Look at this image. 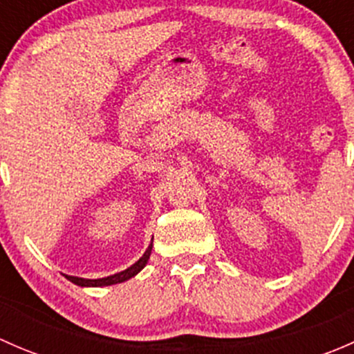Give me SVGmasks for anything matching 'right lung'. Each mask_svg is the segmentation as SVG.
Wrapping results in <instances>:
<instances>
[{"instance_id": "add662e5", "label": "right lung", "mask_w": 354, "mask_h": 354, "mask_svg": "<svg viewBox=\"0 0 354 354\" xmlns=\"http://www.w3.org/2000/svg\"><path fill=\"white\" fill-rule=\"evenodd\" d=\"M151 252H152V243L149 245V248L145 250L144 255H142L140 259L133 263V266L128 267V269H124V270H121V272L113 274V276L102 277V279H84V277H75V276H66V279L71 281L73 284H77V286H85V288H102V286H111V284L124 283V281H128V279H131L133 276H137V274L140 272L145 266H147V260H149V257H151Z\"/></svg>"}]
</instances>
